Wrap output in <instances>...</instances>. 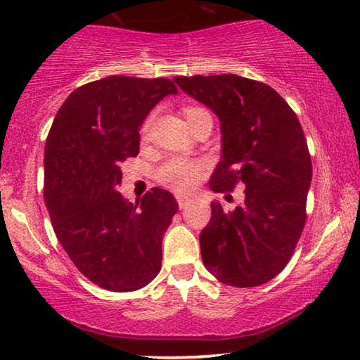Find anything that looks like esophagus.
Returning <instances> with one entry per match:
<instances>
[{"mask_svg":"<svg viewBox=\"0 0 360 360\" xmlns=\"http://www.w3.org/2000/svg\"><path fill=\"white\" fill-rule=\"evenodd\" d=\"M178 204L181 209H187V205H189V197H178Z\"/></svg>","mask_w":360,"mask_h":360,"instance_id":"esophagus-1","label":"esophagus"}]
</instances>
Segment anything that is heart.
I'll use <instances>...</instances> for the list:
<instances>
[{
    "label": "heart",
    "mask_w": 360,
    "mask_h": 360,
    "mask_svg": "<svg viewBox=\"0 0 360 360\" xmlns=\"http://www.w3.org/2000/svg\"><path fill=\"white\" fill-rule=\"evenodd\" d=\"M186 117L189 120V124L194 120L197 115L200 114H209L205 109L195 108V105H189V108L184 109ZM151 124H153V115H150L148 119L145 120L143 125H141V136L150 134ZM205 174V163L197 160L191 158H182V156H174L163 163L156 171V179H158L161 184L169 187L171 191L179 192V194H184V192H189L191 189L199 184Z\"/></svg>",
    "instance_id": "b5f03b06"
}]
</instances>
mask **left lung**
Wrapping results in <instances>:
<instances>
[{
	"label": "left lung",
	"mask_w": 360,
	"mask_h": 360,
	"mask_svg": "<svg viewBox=\"0 0 360 360\" xmlns=\"http://www.w3.org/2000/svg\"><path fill=\"white\" fill-rule=\"evenodd\" d=\"M174 81L221 122V161L210 189H245L233 212L212 202L210 224L200 233L204 266L226 285H262L287 266L305 226L311 158L302 125L261 81L238 75Z\"/></svg>",
	"instance_id": "8db88e82"
}]
</instances>
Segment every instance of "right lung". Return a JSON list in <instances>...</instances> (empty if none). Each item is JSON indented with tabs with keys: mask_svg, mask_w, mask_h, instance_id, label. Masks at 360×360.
Here are the masks:
<instances>
[{
	"mask_svg": "<svg viewBox=\"0 0 360 360\" xmlns=\"http://www.w3.org/2000/svg\"><path fill=\"white\" fill-rule=\"evenodd\" d=\"M176 93L168 78L91 81L68 96L49 131L44 200L55 235L81 274L105 290H139L161 269L178 202L153 187L131 204L117 187L120 166L139 155L141 122Z\"/></svg>",
	"mask_w": 360,
	"mask_h": 360,
	"instance_id": "obj_1",
	"label": "right lung"
}]
</instances>
